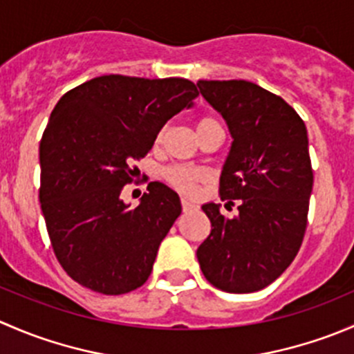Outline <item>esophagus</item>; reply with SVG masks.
<instances>
[{"label":"esophagus","mask_w":354,"mask_h":354,"mask_svg":"<svg viewBox=\"0 0 354 354\" xmlns=\"http://www.w3.org/2000/svg\"><path fill=\"white\" fill-rule=\"evenodd\" d=\"M181 207H183V212H190V210L195 209L194 203H190L188 200H185V198H181Z\"/></svg>","instance_id":"34e87169"}]
</instances>
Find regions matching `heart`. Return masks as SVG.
<instances>
[{
    "instance_id": "b5f03b06",
    "label": "heart",
    "mask_w": 354,
    "mask_h": 354,
    "mask_svg": "<svg viewBox=\"0 0 354 354\" xmlns=\"http://www.w3.org/2000/svg\"><path fill=\"white\" fill-rule=\"evenodd\" d=\"M212 124H219V121L212 116H205L198 121L197 131L202 130V128L212 127ZM162 133L157 135V140H160ZM162 178L167 185L174 188V190L181 192V194H194L197 190L200 180H202V174L200 171L194 169V167L188 166H169L162 171Z\"/></svg>"
}]
</instances>
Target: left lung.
I'll return each mask as SVG.
<instances>
[{
	"instance_id": "1",
	"label": "left lung",
	"mask_w": 354,
	"mask_h": 354,
	"mask_svg": "<svg viewBox=\"0 0 354 354\" xmlns=\"http://www.w3.org/2000/svg\"><path fill=\"white\" fill-rule=\"evenodd\" d=\"M200 94L226 121L233 142L219 195L238 203L202 210L212 230L198 246L203 276L226 292L269 286L295 260L306 230L313 171L301 118L284 99L246 80H198Z\"/></svg>"
}]
</instances>
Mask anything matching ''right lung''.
Here are the masks:
<instances>
[{"instance_id":"add662e5","label":"right lung","mask_w":354,"mask_h":354,"mask_svg":"<svg viewBox=\"0 0 354 354\" xmlns=\"http://www.w3.org/2000/svg\"><path fill=\"white\" fill-rule=\"evenodd\" d=\"M187 78L102 75L66 92L42 133L41 209L68 276L102 295L149 279L160 241L181 214L178 194L149 183L135 209L120 198L167 120L194 106Z\"/></svg>"}]
</instances>
